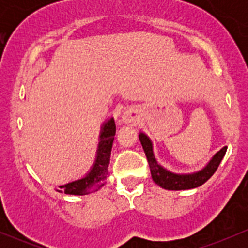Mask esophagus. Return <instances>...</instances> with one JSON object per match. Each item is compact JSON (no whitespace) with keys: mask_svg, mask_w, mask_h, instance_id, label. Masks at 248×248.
<instances>
[{"mask_svg":"<svg viewBox=\"0 0 248 248\" xmlns=\"http://www.w3.org/2000/svg\"><path fill=\"white\" fill-rule=\"evenodd\" d=\"M137 119H138V117H137L136 110L132 108L127 109L126 111L124 112V115H122V121H124V124H134L137 122Z\"/></svg>","mask_w":248,"mask_h":248,"instance_id":"1","label":"esophagus"}]
</instances>
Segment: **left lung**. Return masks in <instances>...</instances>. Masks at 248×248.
Masks as SVG:
<instances>
[{
    "label": "left lung",
    "mask_w": 248,
    "mask_h": 248,
    "mask_svg": "<svg viewBox=\"0 0 248 248\" xmlns=\"http://www.w3.org/2000/svg\"><path fill=\"white\" fill-rule=\"evenodd\" d=\"M139 140L149 162L152 180L162 188L169 189V191H182V189H192L202 186L215 174L227 151V146L222 147L201 170L187 172V174H177V172L168 170L157 162L154 154V144L146 134L140 132Z\"/></svg>",
    "instance_id": "obj_1"
}]
</instances>
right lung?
Masks as SVG:
<instances>
[{
    "mask_svg": "<svg viewBox=\"0 0 248 248\" xmlns=\"http://www.w3.org/2000/svg\"><path fill=\"white\" fill-rule=\"evenodd\" d=\"M115 133H116V126H115L114 117H110L103 122L101 127L96 158L90 170L80 179L59 186L57 192L73 194V196H85L98 191L101 187L104 186Z\"/></svg>",
    "mask_w": 248,
    "mask_h": 248,
    "instance_id": "1",
    "label": "right lung"
}]
</instances>
